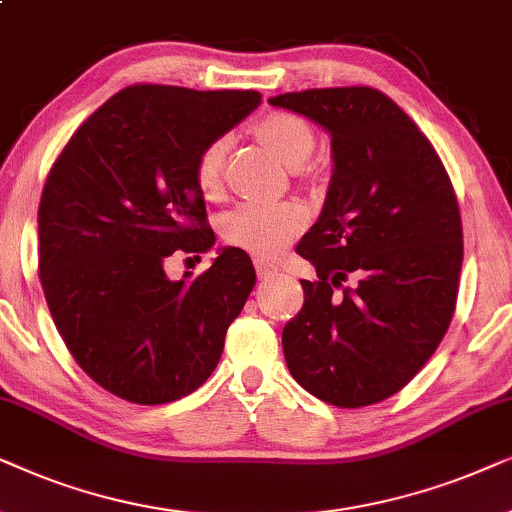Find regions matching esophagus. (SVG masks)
<instances>
[{
  "label": "esophagus",
  "instance_id": "esophagus-1",
  "mask_svg": "<svg viewBox=\"0 0 512 512\" xmlns=\"http://www.w3.org/2000/svg\"><path fill=\"white\" fill-rule=\"evenodd\" d=\"M255 269H257V274H260V276H269V274H274V271H276V264L267 260V257H255Z\"/></svg>",
  "mask_w": 512,
  "mask_h": 512
}]
</instances>
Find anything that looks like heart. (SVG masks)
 <instances>
[{"mask_svg": "<svg viewBox=\"0 0 512 512\" xmlns=\"http://www.w3.org/2000/svg\"><path fill=\"white\" fill-rule=\"evenodd\" d=\"M255 135L281 159L285 166H304L316 145L311 126L302 117L290 112H271L255 124ZM227 138L210 140L194 161V180L203 196H217L222 189L224 159H227ZM306 224V213L297 203L278 206H257L245 203L224 217V238L238 248L271 255L297 236Z\"/></svg>", "mask_w": 512, "mask_h": 512, "instance_id": "1", "label": "heart"}]
</instances>
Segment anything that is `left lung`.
Wrapping results in <instances>:
<instances>
[{
    "label": "left lung",
    "instance_id": "left-lung-1",
    "mask_svg": "<svg viewBox=\"0 0 512 512\" xmlns=\"http://www.w3.org/2000/svg\"><path fill=\"white\" fill-rule=\"evenodd\" d=\"M330 133L332 177L297 252L316 267L283 327L288 370L311 395L365 407L398 393L454 316L463 231L447 170L391 98L367 86L269 98Z\"/></svg>",
    "mask_w": 512,
    "mask_h": 512
}]
</instances>
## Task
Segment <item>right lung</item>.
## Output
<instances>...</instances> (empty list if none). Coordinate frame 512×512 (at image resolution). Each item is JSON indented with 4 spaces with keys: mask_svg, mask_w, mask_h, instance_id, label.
Instances as JSON below:
<instances>
[{
    "mask_svg": "<svg viewBox=\"0 0 512 512\" xmlns=\"http://www.w3.org/2000/svg\"><path fill=\"white\" fill-rule=\"evenodd\" d=\"M260 102L257 91L128 86L53 163L37 215L46 304L81 370L128 403L196 391L255 288L241 248H222L194 281H170L163 262L215 245L194 161Z\"/></svg>",
    "mask_w": 512,
    "mask_h": 512,
    "instance_id": "obj_1",
    "label": "right lung"
}]
</instances>
